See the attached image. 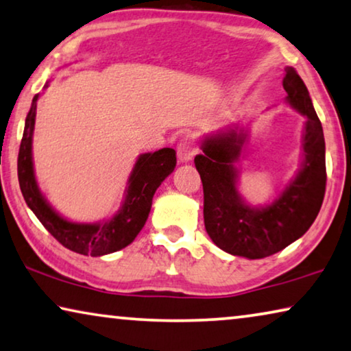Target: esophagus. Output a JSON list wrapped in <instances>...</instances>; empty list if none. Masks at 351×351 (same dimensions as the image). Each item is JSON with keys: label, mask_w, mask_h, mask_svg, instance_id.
Returning <instances> with one entry per match:
<instances>
[{"label": "esophagus", "mask_w": 351, "mask_h": 351, "mask_svg": "<svg viewBox=\"0 0 351 351\" xmlns=\"http://www.w3.org/2000/svg\"><path fill=\"white\" fill-rule=\"evenodd\" d=\"M176 153L180 162H189L193 158V154H195V148H193V145L189 140H182V142L178 145Z\"/></svg>", "instance_id": "34e87169"}]
</instances>
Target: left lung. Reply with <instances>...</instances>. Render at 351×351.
I'll list each match as a JSON object with an SVG mask.
<instances>
[{
	"mask_svg": "<svg viewBox=\"0 0 351 351\" xmlns=\"http://www.w3.org/2000/svg\"><path fill=\"white\" fill-rule=\"evenodd\" d=\"M285 101L306 117L302 162L296 176L269 205L250 206L238 192L237 162L247 132L230 125L203 138L195 167L203 182V219L213 243L250 260L269 257L300 239L315 221L326 189L325 137L309 91L293 67L282 80Z\"/></svg>",
	"mask_w": 351,
	"mask_h": 351,
	"instance_id": "8db88e82",
	"label": "left lung"
}]
</instances>
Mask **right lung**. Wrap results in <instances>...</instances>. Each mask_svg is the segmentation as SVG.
<instances>
[{
	"label": "right lung",
	"mask_w": 351,
	"mask_h": 351,
	"mask_svg": "<svg viewBox=\"0 0 351 351\" xmlns=\"http://www.w3.org/2000/svg\"><path fill=\"white\" fill-rule=\"evenodd\" d=\"M47 86V85H45ZM39 94L25 119L23 138L20 143L17 170L19 184L26 205L36 214L42 226L55 239L72 252L91 257H101L124 249L134 241L143 228L153 205L154 192L162 181L175 170L176 153L171 148H162L154 153L140 154L135 162L124 191L121 206L113 217L96 223H78L67 221L56 213L42 195L34 175L33 164V132L36 123V107Z\"/></svg>",
	"instance_id": "right-lung-1"
}]
</instances>
